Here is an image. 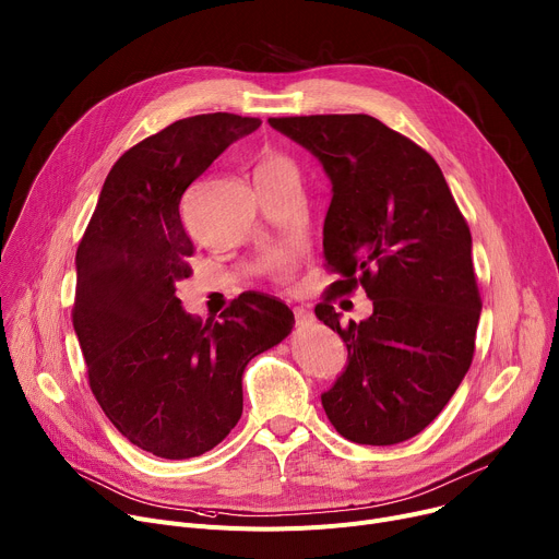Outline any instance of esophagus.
<instances>
[{"instance_id":"obj_1","label":"esophagus","mask_w":559,"mask_h":559,"mask_svg":"<svg viewBox=\"0 0 559 559\" xmlns=\"http://www.w3.org/2000/svg\"><path fill=\"white\" fill-rule=\"evenodd\" d=\"M294 319H296V325H306V323H310L314 317H312V312L306 310V308H294Z\"/></svg>"}]
</instances>
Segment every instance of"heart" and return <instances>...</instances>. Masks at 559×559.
<instances>
[{
	"mask_svg": "<svg viewBox=\"0 0 559 559\" xmlns=\"http://www.w3.org/2000/svg\"><path fill=\"white\" fill-rule=\"evenodd\" d=\"M272 164H283V159H267L263 166H272ZM278 272H287L285 260H283V263H278Z\"/></svg>",
	"mask_w": 559,
	"mask_h": 559,
	"instance_id": "obj_1",
	"label": "heart"
}]
</instances>
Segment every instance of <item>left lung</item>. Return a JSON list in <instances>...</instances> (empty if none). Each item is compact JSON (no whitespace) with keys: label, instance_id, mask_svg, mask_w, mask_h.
<instances>
[{"label":"left lung","instance_id":"8db88e82","mask_svg":"<svg viewBox=\"0 0 559 559\" xmlns=\"http://www.w3.org/2000/svg\"><path fill=\"white\" fill-rule=\"evenodd\" d=\"M270 126L310 151L332 183L323 255L342 281L314 314L344 340L348 364L321 395L325 416L359 444L414 438L456 393L474 355L480 296L467 222L433 157L373 117ZM357 284L374 314L344 329L331 301Z\"/></svg>","mask_w":559,"mask_h":559}]
</instances>
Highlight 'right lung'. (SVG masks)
<instances>
[{"label": "right lung", "mask_w": 559, "mask_h": 559, "mask_svg": "<svg viewBox=\"0 0 559 559\" xmlns=\"http://www.w3.org/2000/svg\"><path fill=\"white\" fill-rule=\"evenodd\" d=\"M260 119L198 115L132 145L111 166L76 251L73 330L94 397L139 450L193 459L242 416L247 364L281 344L292 310L245 292L217 321L186 314L175 283L191 276L183 191Z\"/></svg>", "instance_id": "right-lung-1"}]
</instances>
